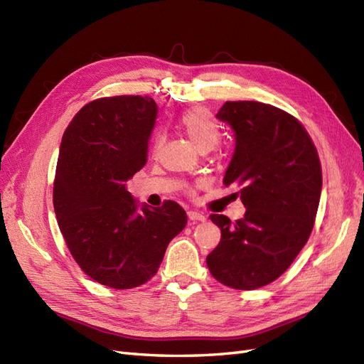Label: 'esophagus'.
<instances>
[{
	"mask_svg": "<svg viewBox=\"0 0 364 364\" xmlns=\"http://www.w3.org/2000/svg\"><path fill=\"white\" fill-rule=\"evenodd\" d=\"M188 218H190V220H199V222H205V220H206V217H205L202 213L194 211V209H191V211H188Z\"/></svg>",
	"mask_w": 364,
	"mask_h": 364,
	"instance_id": "34e87169",
	"label": "esophagus"
}]
</instances>
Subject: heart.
Instances as JSON below:
<instances>
[{"instance_id": "heart-1", "label": "heart", "mask_w": 364, "mask_h": 364, "mask_svg": "<svg viewBox=\"0 0 364 364\" xmlns=\"http://www.w3.org/2000/svg\"><path fill=\"white\" fill-rule=\"evenodd\" d=\"M179 127L185 132L194 147L200 151L213 150L222 139V130L218 124L202 109L183 112L179 117ZM161 138H158V144Z\"/></svg>"}]
</instances>
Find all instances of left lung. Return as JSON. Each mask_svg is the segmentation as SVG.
<instances>
[{
	"mask_svg": "<svg viewBox=\"0 0 364 364\" xmlns=\"http://www.w3.org/2000/svg\"><path fill=\"white\" fill-rule=\"evenodd\" d=\"M215 117L235 141L223 183L241 186L247 211L234 225L226 215H209L222 240L206 264L228 287L255 290L279 278L310 237L322 191L321 161L302 124L278 107L226 102Z\"/></svg>",
	"mask_w": 364,
	"mask_h": 364,
	"instance_id": "1",
	"label": "left lung"
}]
</instances>
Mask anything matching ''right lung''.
I'll list each match as a JSON object with an SVG mask.
<instances>
[{"label": "right lung", "mask_w": 364, "mask_h": 364, "mask_svg": "<svg viewBox=\"0 0 364 364\" xmlns=\"http://www.w3.org/2000/svg\"><path fill=\"white\" fill-rule=\"evenodd\" d=\"M156 117L149 95L100 98L80 109L60 142L53 190L60 232L87 277L117 290L155 277L186 225L181 205H141L124 183L147 162Z\"/></svg>", "instance_id": "add662e5"}]
</instances>
